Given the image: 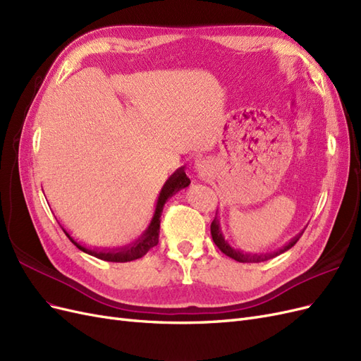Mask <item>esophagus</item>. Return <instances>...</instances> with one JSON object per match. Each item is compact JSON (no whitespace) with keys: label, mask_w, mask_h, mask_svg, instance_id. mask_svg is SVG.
<instances>
[{"label":"esophagus","mask_w":361,"mask_h":361,"mask_svg":"<svg viewBox=\"0 0 361 361\" xmlns=\"http://www.w3.org/2000/svg\"><path fill=\"white\" fill-rule=\"evenodd\" d=\"M195 170H197L199 173H203L206 169H204V161H197L195 162Z\"/></svg>","instance_id":"1"}]
</instances>
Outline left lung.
Listing matches in <instances>:
<instances>
[{
  "mask_svg": "<svg viewBox=\"0 0 361 361\" xmlns=\"http://www.w3.org/2000/svg\"><path fill=\"white\" fill-rule=\"evenodd\" d=\"M302 233H304V228L298 235H295L292 239H289V241L285 245L274 250V251H269V253H268V251H267V253H247V251H244V250H239V248L232 247L231 243H228L227 239L224 238L223 231H221L220 216L215 215L214 221L211 224V235H212V239H214L215 245L220 248L226 256L232 257V259H235L238 262H243V264H259V262H265V260H269V259L276 257V256H280L281 253H285V251H288L289 248H292L295 244H297V241L301 238Z\"/></svg>",
  "mask_w": 361,
  "mask_h": 361,
  "instance_id": "1",
  "label": "left lung"
}]
</instances>
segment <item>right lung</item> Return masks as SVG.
<instances>
[{
	"label": "right lung",
	"instance_id": "obj_1",
	"mask_svg": "<svg viewBox=\"0 0 361 361\" xmlns=\"http://www.w3.org/2000/svg\"><path fill=\"white\" fill-rule=\"evenodd\" d=\"M191 183L190 178L185 174L183 167H179L176 171H174L171 176L166 180V183L162 185V188L159 191L158 200L155 204V211L154 215H152V220L149 223V226L146 227V231L141 233L135 241H133L130 244L122 245V247H87L81 243L76 241L71 236V233L64 228V226H61L63 232L66 233V236L71 239L72 244L76 245V248H80L84 253L94 256L101 260H106V262H130L143 257L147 251L155 247L158 244V236H159V224H161V214L164 209V204L167 203V200L170 197H173L174 194L179 192L180 190L187 188L188 185Z\"/></svg>",
	"mask_w": 361,
	"mask_h": 361
}]
</instances>
